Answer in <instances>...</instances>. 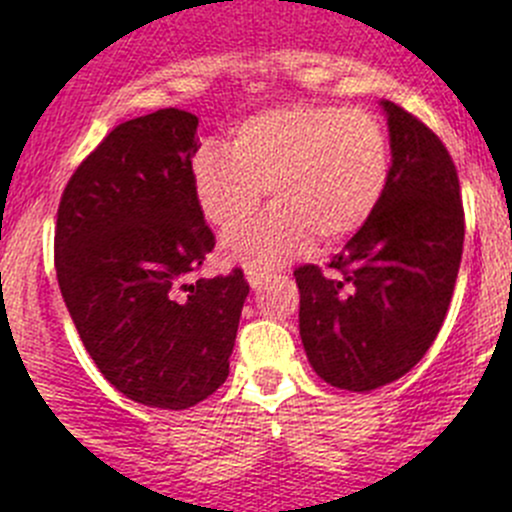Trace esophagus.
<instances>
[{
  "mask_svg": "<svg viewBox=\"0 0 512 512\" xmlns=\"http://www.w3.org/2000/svg\"><path fill=\"white\" fill-rule=\"evenodd\" d=\"M245 275H247V282H250V287H252V289L260 287V285H262V280H265V272L255 270V267H247Z\"/></svg>",
  "mask_w": 512,
  "mask_h": 512,
  "instance_id": "esophagus-1",
  "label": "esophagus"
}]
</instances>
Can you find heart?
Instances as JSON below:
<instances>
[{
    "label": "heart",
    "instance_id": "b5f03b06",
    "mask_svg": "<svg viewBox=\"0 0 512 512\" xmlns=\"http://www.w3.org/2000/svg\"><path fill=\"white\" fill-rule=\"evenodd\" d=\"M389 168V138L374 113L294 103L237 123L230 151H200L193 190L218 230L250 220L270 190L275 210L227 235L223 252L247 267H272L312 240L322 247L352 240L379 208Z\"/></svg>",
    "mask_w": 512,
    "mask_h": 512
}]
</instances>
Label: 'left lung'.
Masks as SVG:
<instances>
[{
	"label": "left lung",
	"mask_w": 512,
	"mask_h": 512,
	"mask_svg": "<svg viewBox=\"0 0 512 512\" xmlns=\"http://www.w3.org/2000/svg\"><path fill=\"white\" fill-rule=\"evenodd\" d=\"M391 168L371 220L329 262L294 270L299 337L327 384L374 391L411 371L436 339L463 255L456 165L416 116L381 101Z\"/></svg>",
	"instance_id": "1"
}]
</instances>
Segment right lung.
<instances>
[{
  "label": "right lung",
  "instance_id": "obj_1",
  "mask_svg": "<svg viewBox=\"0 0 512 512\" xmlns=\"http://www.w3.org/2000/svg\"><path fill=\"white\" fill-rule=\"evenodd\" d=\"M198 116L160 108L113 128L76 168L56 215V277L108 384L156 409H190L230 374L242 270L195 277L215 235L193 190Z\"/></svg>",
  "mask_w": 512,
  "mask_h": 512
}]
</instances>
